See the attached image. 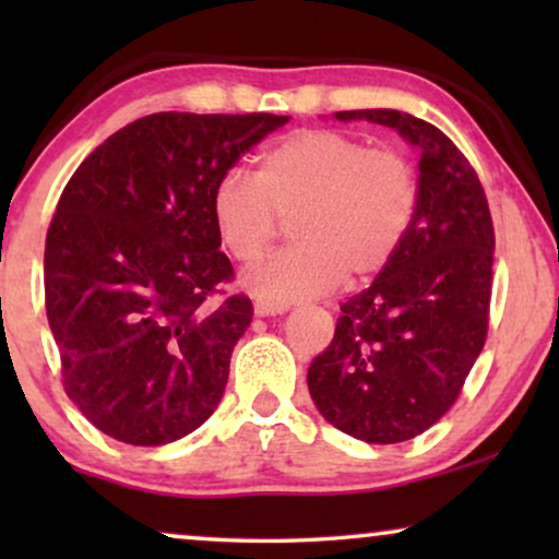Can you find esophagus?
<instances>
[{
	"label": "esophagus",
	"instance_id": "obj_1",
	"mask_svg": "<svg viewBox=\"0 0 559 559\" xmlns=\"http://www.w3.org/2000/svg\"><path fill=\"white\" fill-rule=\"evenodd\" d=\"M289 305H282V302H266V300H257L254 302V312L259 318H270V316H282V312H287Z\"/></svg>",
	"mask_w": 559,
	"mask_h": 559
}]
</instances>
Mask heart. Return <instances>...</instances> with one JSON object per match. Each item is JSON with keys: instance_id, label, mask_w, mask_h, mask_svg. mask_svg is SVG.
I'll list each match as a JSON object with an SVG mask.
<instances>
[{"instance_id": "1", "label": "heart", "mask_w": 559, "mask_h": 559, "mask_svg": "<svg viewBox=\"0 0 559 559\" xmlns=\"http://www.w3.org/2000/svg\"><path fill=\"white\" fill-rule=\"evenodd\" d=\"M423 201L409 155L335 129H302L257 157L254 178L228 170L211 190L221 247L251 264L293 216L295 243L243 274L259 300L293 302L377 277L400 251Z\"/></svg>"}]
</instances>
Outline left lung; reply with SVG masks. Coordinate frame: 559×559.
I'll use <instances>...</instances> for the list:
<instances>
[{"instance_id":"obj_1","label":"left lung","mask_w":559,"mask_h":559,"mask_svg":"<svg viewBox=\"0 0 559 559\" xmlns=\"http://www.w3.org/2000/svg\"><path fill=\"white\" fill-rule=\"evenodd\" d=\"M392 127L419 150L423 201L400 251L341 305L335 335L310 364L328 423L377 445L423 435L453 407L488 333L493 221L476 170L453 140L394 109L335 111Z\"/></svg>"}]
</instances>
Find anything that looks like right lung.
<instances>
[{
	"instance_id": "1",
	"label": "right lung",
	"mask_w": 559,
	"mask_h": 559,
	"mask_svg": "<svg viewBox=\"0 0 559 559\" xmlns=\"http://www.w3.org/2000/svg\"><path fill=\"white\" fill-rule=\"evenodd\" d=\"M287 121L150 114L98 144L63 188L45 239V310L66 394L109 438L180 440L224 396L254 310L247 295H224L234 266L218 251L211 190Z\"/></svg>"
}]
</instances>
